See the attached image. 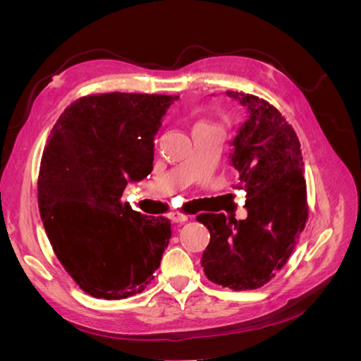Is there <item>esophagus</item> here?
I'll list each match as a JSON object with an SVG mask.
<instances>
[{"instance_id":"34e87169","label":"esophagus","mask_w":361,"mask_h":361,"mask_svg":"<svg viewBox=\"0 0 361 361\" xmlns=\"http://www.w3.org/2000/svg\"><path fill=\"white\" fill-rule=\"evenodd\" d=\"M188 215H185V214H180V212H174V214H171V216H170V220L173 221V223H185V221H188Z\"/></svg>"}]
</instances>
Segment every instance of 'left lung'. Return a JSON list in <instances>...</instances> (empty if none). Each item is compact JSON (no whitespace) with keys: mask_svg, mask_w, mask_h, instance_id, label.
I'll list each match as a JSON object with an SVG mask.
<instances>
[{"mask_svg":"<svg viewBox=\"0 0 361 361\" xmlns=\"http://www.w3.org/2000/svg\"><path fill=\"white\" fill-rule=\"evenodd\" d=\"M247 116L231 141V166L247 192L245 220L202 214L211 233L202 267L211 281L233 290L264 286L286 264L307 220L300 141L277 108L253 94L226 92Z\"/></svg>","mask_w":361,"mask_h":361,"instance_id":"8db88e82","label":"left lung"}]
</instances>
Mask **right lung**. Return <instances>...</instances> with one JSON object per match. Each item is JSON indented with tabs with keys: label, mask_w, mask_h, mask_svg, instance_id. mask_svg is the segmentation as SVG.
<instances>
[{
	"label": "right lung",
	"mask_w": 361,
	"mask_h": 361,
	"mask_svg": "<svg viewBox=\"0 0 361 361\" xmlns=\"http://www.w3.org/2000/svg\"><path fill=\"white\" fill-rule=\"evenodd\" d=\"M179 96L104 93L71 104L54 125L39 171V211L54 253L94 298L120 300L154 280L171 238L120 197L154 169L155 135Z\"/></svg>",
	"instance_id": "obj_1"
}]
</instances>
